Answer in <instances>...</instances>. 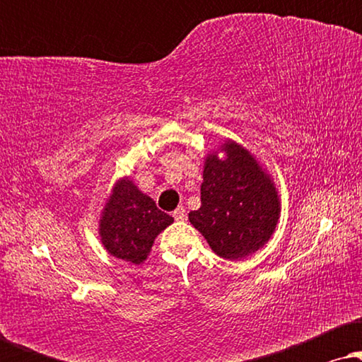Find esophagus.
<instances>
[{"mask_svg": "<svg viewBox=\"0 0 362 362\" xmlns=\"http://www.w3.org/2000/svg\"><path fill=\"white\" fill-rule=\"evenodd\" d=\"M173 217H175L176 221H185L186 219V209H185V207H177V209L173 212Z\"/></svg>", "mask_w": 362, "mask_h": 362, "instance_id": "34e87169", "label": "esophagus"}]
</instances>
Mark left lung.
<instances>
[{
	"label": "left lung",
	"instance_id": "1",
	"mask_svg": "<svg viewBox=\"0 0 362 362\" xmlns=\"http://www.w3.org/2000/svg\"><path fill=\"white\" fill-rule=\"evenodd\" d=\"M202 180L201 207L189 212V222L212 252L242 260L262 249L274 235L281 209L275 182L257 158L226 140L206 156Z\"/></svg>",
	"mask_w": 362,
	"mask_h": 362
}]
</instances>
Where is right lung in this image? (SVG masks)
<instances>
[{"instance_id":"1","label":"right lung","mask_w":362,"mask_h":362,"mask_svg":"<svg viewBox=\"0 0 362 362\" xmlns=\"http://www.w3.org/2000/svg\"><path fill=\"white\" fill-rule=\"evenodd\" d=\"M150 196L143 194L132 177H122L112 187L98 221V235L108 254L140 265L148 259L155 239L173 224Z\"/></svg>"}]
</instances>
